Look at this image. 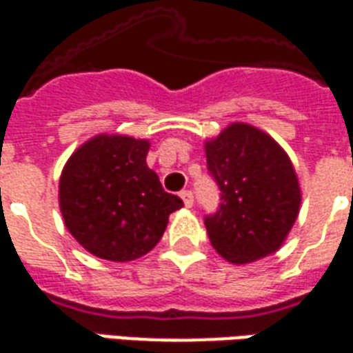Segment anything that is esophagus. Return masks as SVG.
<instances>
[{
  "mask_svg": "<svg viewBox=\"0 0 353 353\" xmlns=\"http://www.w3.org/2000/svg\"><path fill=\"white\" fill-rule=\"evenodd\" d=\"M181 198H183V202L187 208H192V203H194V194H192L190 190H181Z\"/></svg>",
  "mask_w": 353,
  "mask_h": 353,
  "instance_id": "34e87169",
  "label": "esophagus"
}]
</instances>
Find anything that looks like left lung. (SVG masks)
Listing matches in <instances>:
<instances>
[{"label": "left lung", "instance_id": "1", "mask_svg": "<svg viewBox=\"0 0 353 353\" xmlns=\"http://www.w3.org/2000/svg\"><path fill=\"white\" fill-rule=\"evenodd\" d=\"M205 159L221 190L219 210L203 221L213 249L232 263L276 252L301 203L286 151L263 130L232 123L205 142Z\"/></svg>", "mask_w": 353, "mask_h": 353}]
</instances>
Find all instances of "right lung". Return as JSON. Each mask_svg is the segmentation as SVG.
Wrapping results in <instances>:
<instances>
[{
  "label": "right lung",
  "instance_id": "add662e5",
  "mask_svg": "<svg viewBox=\"0 0 353 353\" xmlns=\"http://www.w3.org/2000/svg\"><path fill=\"white\" fill-rule=\"evenodd\" d=\"M148 140L99 134L78 148L59 177L65 226L83 249L110 262L148 254L183 200L163 189Z\"/></svg>",
  "mask_w": 353,
  "mask_h": 353
}]
</instances>
